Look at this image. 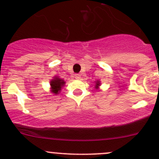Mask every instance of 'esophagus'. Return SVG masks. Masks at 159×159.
I'll return each mask as SVG.
<instances>
[{"instance_id": "obj_1", "label": "esophagus", "mask_w": 159, "mask_h": 159, "mask_svg": "<svg viewBox=\"0 0 159 159\" xmlns=\"http://www.w3.org/2000/svg\"><path fill=\"white\" fill-rule=\"evenodd\" d=\"M75 78H76V79H80V78H81V75H80L79 74H75Z\"/></svg>"}]
</instances>
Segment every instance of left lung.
<instances>
[{
	"instance_id": "1",
	"label": "left lung",
	"mask_w": 159,
	"mask_h": 159,
	"mask_svg": "<svg viewBox=\"0 0 159 159\" xmlns=\"http://www.w3.org/2000/svg\"><path fill=\"white\" fill-rule=\"evenodd\" d=\"M100 84H101L100 81H95V89H98V86H100Z\"/></svg>"
}]
</instances>
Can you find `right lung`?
I'll use <instances>...</instances> for the list:
<instances>
[{
	"label": "right lung",
	"instance_id": "obj_1",
	"mask_svg": "<svg viewBox=\"0 0 159 159\" xmlns=\"http://www.w3.org/2000/svg\"><path fill=\"white\" fill-rule=\"evenodd\" d=\"M65 81L63 79H61L58 77H54L50 82L51 84V91L54 94H57L60 93L61 88L65 85Z\"/></svg>",
	"mask_w": 159,
	"mask_h": 159
}]
</instances>
